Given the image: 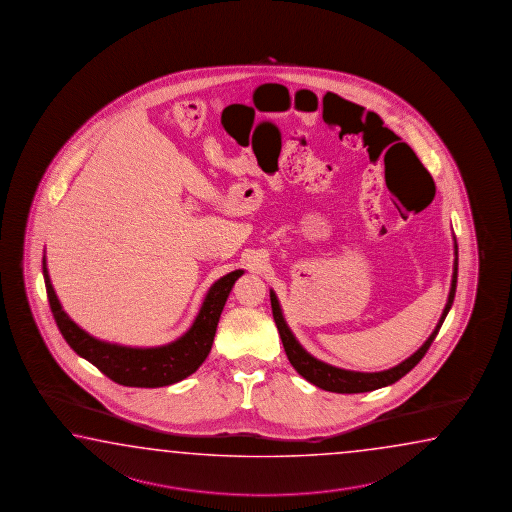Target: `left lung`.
I'll use <instances>...</instances> for the list:
<instances>
[{
    "mask_svg": "<svg viewBox=\"0 0 512 512\" xmlns=\"http://www.w3.org/2000/svg\"><path fill=\"white\" fill-rule=\"evenodd\" d=\"M452 281H451V292H449V300L445 309L441 312L440 321L438 325L434 327L431 336L427 338V341L421 345L418 351L412 354L411 358H407L405 361H401L400 365L387 369V371L381 372H356V371H345V369H338V367H332L325 361L316 360L314 356H311L309 352L305 351L301 347L298 340L294 338L287 321L283 318V312H281L280 301L276 298L274 291H271V307L272 316L276 321V327L280 331L281 343H283V349L287 352V358L291 361L292 367L298 371L300 376H303L305 380L311 381L312 385L320 387L323 391L338 392V394H356V392H369L381 389V387H387L392 385L394 381L403 378L407 372L412 371L421 358L425 356V352L429 351L432 341L436 338V334L440 332L441 325L445 321V316L449 314L452 307V301H454V294H456V281H458V243L454 238V267H452Z\"/></svg>",
    "mask_w": 512,
    "mask_h": 512,
    "instance_id": "1",
    "label": "left lung"
}]
</instances>
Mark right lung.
<instances>
[{"instance_id":"right-lung-1","label":"right lung","mask_w":512,"mask_h":512,"mask_svg":"<svg viewBox=\"0 0 512 512\" xmlns=\"http://www.w3.org/2000/svg\"><path fill=\"white\" fill-rule=\"evenodd\" d=\"M245 271H232L223 278L214 281L205 300L201 303L196 320L191 329L160 347H125L118 343L101 341L83 331L61 309L60 300L52 289L51 276L47 271V260L43 256V278L47 298L51 303L52 316L65 341L72 351L81 358L91 361L107 378L125 385V387H165L185 380L192 372L198 371L201 363L211 352L216 327L220 321L221 311L229 298L234 281Z\"/></svg>"}]
</instances>
